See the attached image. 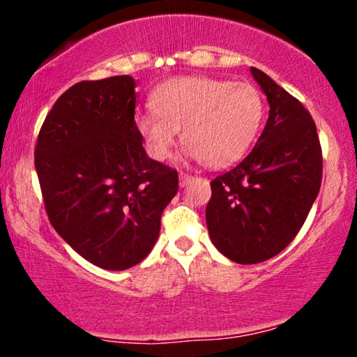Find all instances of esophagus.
Masks as SVG:
<instances>
[{"mask_svg":"<svg viewBox=\"0 0 357 357\" xmlns=\"http://www.w3.org/2000/svg\"><path fill=\"white\" fill-rule=\"evenodd\" d=\"M191 179H192V176L186 174V173H179V186L184 188L186 184H190Z\"/></svg>","mask_w":357,"mask_h":357,"instance_id":"esophagus-1","label":"esophagus"}]
</instances>
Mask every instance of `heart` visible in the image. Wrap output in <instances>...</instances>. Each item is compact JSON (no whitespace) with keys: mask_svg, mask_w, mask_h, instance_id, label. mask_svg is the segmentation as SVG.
Segmentation results:
<instances>
[{"mask_svg":"<svg viewBox=\"0 0 357 357\" xmlns=\"http://www.w3.org/2000/svg\"><path fill=\"white\" fill-rule=\"evenodd\" d=\"M154 112L136 126L151 158L165 161L181 130L184 155L208 167H228L243 158L264 122V99L247 82L176 77L154 90Z\"/></svg>","mask_w":357,"mask_h":357,"instance_id":"obj_1","label":"heart"}]
</instances>
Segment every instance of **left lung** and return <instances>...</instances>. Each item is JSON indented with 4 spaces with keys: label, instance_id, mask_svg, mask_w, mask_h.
<instances>
[{
    "label": "left lung",
    "instance_id": "obj_1",
    "mask_svg": "<svg viewBox=\"0 0 357 357\" xmlns=\"http://www.w3.org/2000/svg\"><path fill=\"white\" fill-rule=\"evenodd\" d=\"M268 100V119L238 166L211 181L206 227L216 250L236 264H260L290 243L322 181L317 129L304 105L250 67Z\"/></svg>",
    "mask_w": 357,
    "mask_h": 357
}]
</instances>
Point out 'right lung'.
I'll return each instance as SVG.
<instances>
[{
    "instance_id": "1",
    "label": "right lung",
    "mask_w": 357,
    "mask_h": 357,
    "mask_svg": "<svg viewBox=\"0 0 357 357\" xmlns=\"http://www.w3.org/2000/svg\"><path fill=\"white\" fill-rule=\"evenodd\" d=\"M136 80H85L63 92L40 129L35 167L52 227L90 264L126 270L149 255L178 173L142 147Z\"/></svg>"
}]
</instances>
